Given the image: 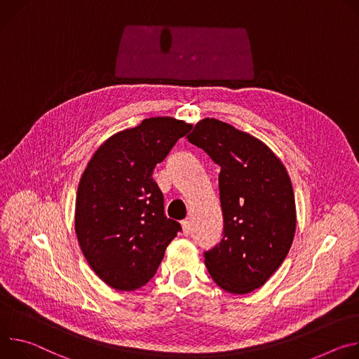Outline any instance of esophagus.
<instances>
[{"instance_id": "1", "label": "esophagus", "mask_w": 359, "mask_h": 359, "mask_svg": "<svg viewBox=\"0 0 359 359\" xmlns=\"http://www.w3.org/2000/svg\"><path fill=\"white\" fill-rule=\"evenodd\" d=\"M181 225H182V232H184V235H189V233H191V222L185 219V221L181 222Z\"/></svg>"}]
</instances>
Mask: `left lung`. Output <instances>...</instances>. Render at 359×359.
I'll list each match as a JSON object with an SVG mask.
<instances>
[{
  "label": "left lung",
  "instance_id": "obj_1",
  "mask_svg": "<svg viewBox=\"0 0 359 359\" xmlns=\"http://www.w3.org/2000/svg\"><path fill=\"white\" fill-rule=\"evenodd\" d=\"M187 138L221 167L224 232L204 252L208 272L222 290L250 294L269 280L292 245L297 211L290 175L262 141L219 119H201Z\"/></svg>",
  "mask_w": 359,
  "mask_h": 359
}]
</instances>
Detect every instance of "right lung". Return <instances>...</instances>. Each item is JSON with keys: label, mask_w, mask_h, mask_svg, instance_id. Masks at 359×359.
I'll return each mask as SVG.
<instances>
[{"label": "right lung", "mask_w": 359, "mask_h": 359, "mask_svg": "<svg viewBox=\"0 0 359 359\" xmlns=\"http://www.w3.org/2000/svg\"><path fill=\"white\" fill-rule=\"evenodd\" d=\"M191 124L147 118L109 137L79 180L75 232L86 259L118 291H135L155 275L181 225L165 217L152 171Z\"/></svg>", "instance_id": "right-lung-1"}]
</instances>
